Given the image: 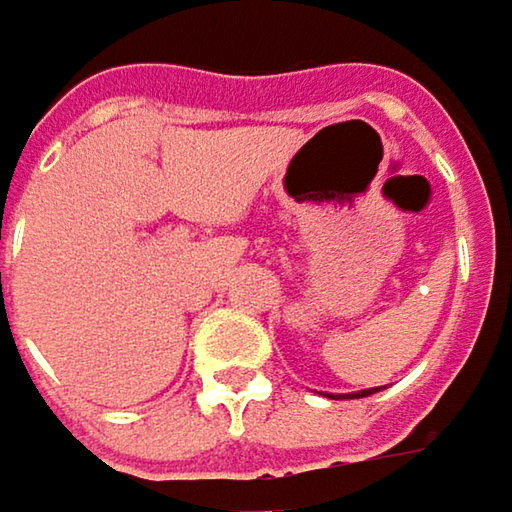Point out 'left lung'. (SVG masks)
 <instances>
[{
  "mask_svg": "<svg viewBox=\"0 0 512 512\" xmlns=\"http://www.w3.org/2000/svg\"><path fill=\"white\" fill-rule=\"evenodd\" d=\"M372 393H378V390H363V393H354L349 395V398H366V395H372Z\"/></svg>",
  "mask_w": 512,
  "mask_h": 512,
  "instance_id": "1",
  "label": "left lung"
}]
</instances>
